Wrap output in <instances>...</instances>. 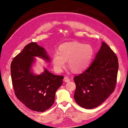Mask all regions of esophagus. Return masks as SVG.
<instances>
[{
  "mask_svg": "<svg viewBox=\"0 0 128 128\" xmlns=\"http://www.w3.org/2000/svg\"><path fill=\"white\" fill-rule=\"evenodd\" d=\"M64 81L65 82H69V80H70V79L69 78V77L67 76H66L64 77Z\"/></svg>",
  "mask_w": 128,
  "mask_h": 128,
  "instance_id": "1",
  "label": "esophagus"
}]
</instances>
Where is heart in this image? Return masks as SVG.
<instances>
[{"label": "heart", "instance_id": "1", "mask_svg": "<svg viewBox=\"0 0 128 128\" xmlns=\"http://www.w3.org/2000/svg\"><path fill=\"white\" fill-rule=\"evenodd\" d=\"M94 54V49L90 45L74 42H66L60 45L59 52L52 56V64L56 72H61L68 61V66L74 72H80L86 69Z\"/></svg>", "mask_w": 128, "mask_h": 128}]
</instances>
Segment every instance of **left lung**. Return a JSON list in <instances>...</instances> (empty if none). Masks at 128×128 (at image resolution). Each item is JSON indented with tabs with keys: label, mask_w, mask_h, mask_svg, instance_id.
<instances>
[{
	"label": "left lung",
	"mask_w": 128,
	"mask_h": 128,
	"mask_svg": "<svg viewBox=\"0 0 128 128\" xmlns=\"http://www.w3.org/2000/svg\"><path fill=\"white\" fill-rule=\"evenodd\" d=\"M118 69L115 53L104 42L86 70L74 77L76 103L86 109L101 104L115 90Z\"/></svg>",
	"instance_id": "8db88e82"
}]
</instances>
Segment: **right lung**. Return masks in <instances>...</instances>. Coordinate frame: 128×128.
Returning <instances> with one entry per match:
<instances>
[{"instance_id":"1","label":"right lung","mask_w":128,"mask_h":128,"mask_svg":"<svg viewBox=\"0 0 128 128\" xmlns=\"http://www.w3.org/2000/svg\"><path fill=\"white\" fill-rule=\"evenodd\" d=\"M34 56L50 61L43 48L35 42H30L12 62L11 78L18 99L29 109L42 112L53 105L56 92L62 84L64 76L54 75L46 69L40 75L34 74L31 68Z\"/></svg>"}]
</instances>
